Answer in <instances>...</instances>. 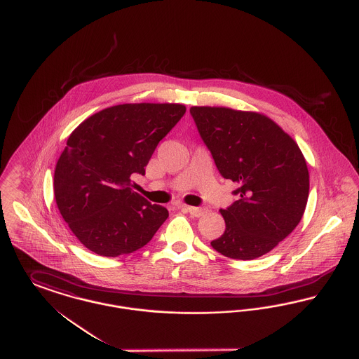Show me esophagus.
<instances>
[{
	"label": "esophagus",
	"mask_w": 359,
	"mask_h": 359,
	"mask_svg": "<svg viewBox=\"0 0 359 359\" xmlns=\"http://www.w3.org/2000/svg\"><path fill=\"white\" fill-rule=\"evenodd\" d=\"M182 208L183 210H186L187 212H189L192 217H196V218H199V217H202L203 214L207 212V210H205V207H192V205H182Z\"/></svg>",
	"instance_id": "1"
}]
</instances>
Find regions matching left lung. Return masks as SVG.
<instances>
[{"label":"left lung","instance_id":"obj_1","mask_svg":"<svg viewBox=\"0 0 359 359\" xmlns=\"http://www.w3.org/2000/svg\"><path fill=\"white\" fill-rule=\"evenodd\" d=\"M189 113L224 179L238 195L226 210L224 233L211 246L234 259H255L274 249L302 221L309 173L294 140L256 111L192 106Z\"/></svg>","mask_w":359,"mask_h":359}]
</instances>
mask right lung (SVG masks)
I'll use <instances>...</instances> for the list:
<instances>
[{
    "instance_id": "obj_1",
    "label": "right lung",
    "mask_w": 359,
    "mask_h": 359,
    "mask_svg": "<svg viewBox=\"0 0 359 359\" xmlns=\"http://www.w3.org/2000/svg\"><path fill=\"white\" fill-rule=\"evenodd\" d=\"M180 103H123L83 121L67 140L53 194L63 219L100 256L129 255L147 245L168 218L132 189L157 144L184 116Z\"/></svg>"
}]
</instances>
